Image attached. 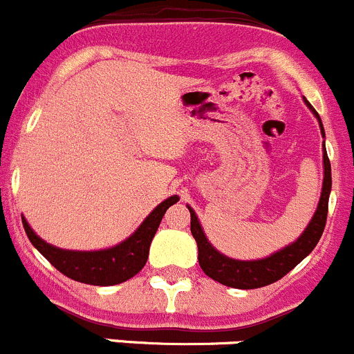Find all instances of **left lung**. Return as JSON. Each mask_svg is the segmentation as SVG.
<instances>
[{"mask_svg": "<svg viewBox=\"0 0 354 354\" xmlns=\"http://www.w3.org/2000/svg\"><path fill=\"white\" fill-rule=\"evenodd\" d=\"M304 102L308 104L311 113L318 118L319 130H322V136L325 137V130H323V124L318 113H316L315 107L308 100L304 99ZM330 160L326 156L325 142H323V187L318 208H316L311 222H309L304 233L294 243L287 245V247L274 252L269 257L257 259V261H236V259L225 257L224 254L215 250L210 241L207 240V236H205L194 210L191 207H187L191 212V233H193L194 240L198 243V261H200V266L205 271V274L210 276L212 280L225 285V287L243 288V290L266 287V285H271L280 280V278H283L302 259L311 254L313 248L316 247V243L322 238L323 230H325L326 214H328V196H330Z\"/></svg>", "mask_w": 354, "mask_h": 354, "instance_id": "left-lung-1", "label": "left lung"}]
</instances>
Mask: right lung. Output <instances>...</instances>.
I'll return each instance as SVG.
<instances>
[{
	"instance_id": "right-lung-1",
	"label": "right lung",
	"mask_w": 354,
	"mask_h": 354,
	"mask_svg": "<svg viewBox=\"0 0 354 354\" xmlns=\"http://www.w3.org/2000/svg\"><path fill=\"white\" fill-rule=\"evenodd\" d=\"M179 198L170 196L161 201L146 218L142 224L137 227L136 233L120 245L104 250L93 252H80V250H64L53 245L43 241L28 221L22 217L24 230L28 234L29 241L39 250V254L53 266L59 269L62 274L74 281H82L88 285H99V287H107V285H118L130 280L136 276L140 269L144 268L149 255L151 241L158 231L161 218L168 207L177 203Z\"/></svg>"
}]
</instances>
